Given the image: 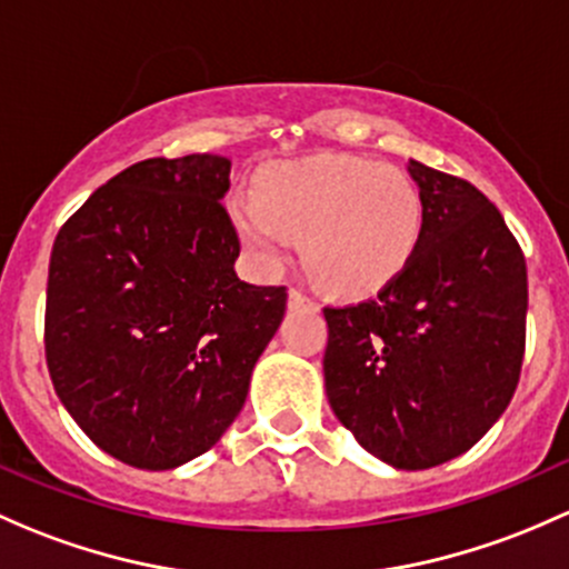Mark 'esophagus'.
Instances as JSON below:
<instances>
[{
  "instance_id": "1",
  "label": "esophagus",
  "mask_w": 569,
  "mask_h": 569,
  "mask_svg": "<svg viewBox=\"0 0 569 569\" xmlns=\"http://www.w3.org/2000/svg\"><path fill=\"white\" fill-rule=\"evenodd\" d=\"M289 308H291V310H302V308L316 310V308H319V305L310 300V297H305L300 289H291V291H289Z\"/></svg>"
}]
</instances>
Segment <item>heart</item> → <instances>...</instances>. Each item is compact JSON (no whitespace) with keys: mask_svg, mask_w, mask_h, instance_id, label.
<instances>
[{"mask_svg":"<svg viewBox=\"0 0 569 569\" xmlns=\"http://www.w3.org/2000/svg\"><path fill=\"white\" fill-rule=\"evenodd\" d=\"M250 264L272 274L295 253L338 295L385 289L415 259L422 239V196L406 171L351 154H308L269 163L226 201Z\"/></svg>","mask_w":569,"mask_h":569,"instance_id":"1","label":"heart"}]
</instances>
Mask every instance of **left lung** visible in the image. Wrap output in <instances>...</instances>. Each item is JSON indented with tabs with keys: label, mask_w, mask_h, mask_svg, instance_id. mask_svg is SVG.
Returning <instances> with one entry per match:
<instances>
[{
	"label": "left lung",
	"mask_w": 569,
	"mask_h": 569,
	"mask_svg": "<svg viewBox=\"0 0 569 569\" xmlns=\"http://www.w3.org/2000/svg\"><path fill=\"white\" fill-rule=\"evenodd\" d=\"M422 239L373 300L325 308L327 398L370 456L417 471L505 415L526 343V259L475 184L409 160Z\"/></svg>",
	"instance_id": "1"
}]
</instances>
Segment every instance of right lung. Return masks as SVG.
Instances as JSON below:
<instances>
[{
	"mask_svg": "<svg viewBox=\"0 0 569 569\" xmlns=\"http://www.w3.org/2000/svg\"><path fill=\"white\" fill-rule=\"evenodd\" d=\"M223 154L152 158L94 190L48 264L53 390L103 452L177 469L218 445L286 313L283 286L239 280Z\"/></svg>",
	"mask_w": 569,
	"mask_h": 569,
	"instance_id": "1",
	"label": "right lung"
}]
</instances>
